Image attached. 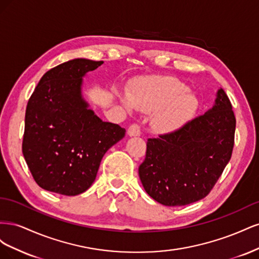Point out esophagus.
Masks as SVG:
<instances>
[{
    "instance_id": "34e87169",
    "label": "esophagus",
    "mask_w": 259,
    "mask_h": 259,
    "mask_svg": "<svg viewBox=\"0 0 259 259\" xmlns=\"http://www.w3.org/2000/svg\"><path fill=\"white\" fill-rule=\"evenodd\" d=\"M142 134V131H140V126L138 124H133L128 127L127 130V135L131 137H136V136H140Z\"/></svg>"
}]
</instances>
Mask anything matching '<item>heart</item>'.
<instances>
[{"instance_id": "obj_1", "label": "heart", "mask_w": 259, "mask_h": 259, "mask_svg": "<svg viewBox=\"0 0 259 259\" xmlns=\"http://www.w3.org/2000/svg\"><path fill=\"white\" fill-rule=\"evenodd\" d=\"M123 104L151 113V127L156 134H169L182 127L197 112L199 100L188 86L171 76L137 81L123 96Z\"/></svg>"}]
</instances>
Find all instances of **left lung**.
<instances>
[{
    "label": "left lung",
    "instance_id": "1",
    "mask_svg": "<svg viewBox=\"0 0 259 259\" xmlns=\"http://www.w3.org/2000/svg\"><path fill=\"white\" fill-rule=\"evenodd\" d=\"M236 117L223 89L214 106L183 127L149 138L138 173L146 192L166 206L205 198L230 161Z\"/></svg>",
    "mask_w": 259,
    "mask_h": 259
}]
</instances>
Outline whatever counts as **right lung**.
I'll list each match as a JSON object with an SVG mask.
<instances>
[{
    "mask_svg": "<svg viewBox=\"0 0 259 259\" xmlns=\"http://www.w3.org/2000/svg\"><path fill=\"white\" fill-rule=\"evenodd\" d=\"M104 61L75 58L51 69L31 95L22 153L43 189L76 195L94 183L101 159L125 128L98 117L82 96L83 77Z\"/></svg>",
    "mask_w": 259,
    "mask_h": 259,
    "instance_id": "add662e5",
    "label": "right lung"
}]
</instances>
